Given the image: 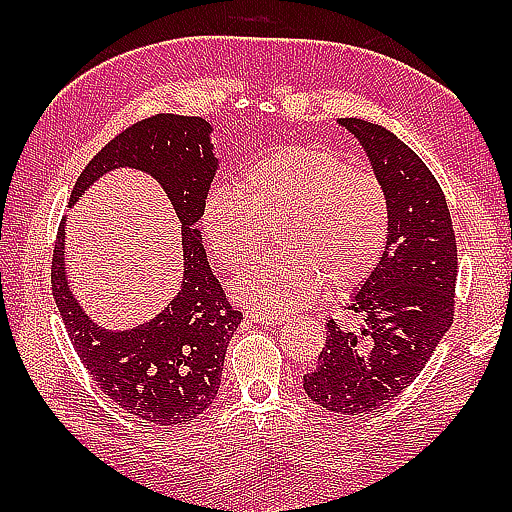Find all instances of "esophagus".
Here are the masks:
<instances>
[{
    "label": "esophagus",
    "instance_id": "34e87169",
    "mask_svg": "<svg viewBox=\"0 0 512 512\" xmlns=\"http://www.w3.org/2000/svg\"><path fill=\"white\" fill-rule=\"evenodd\" d=\"M246 319L259 325H270V328H277V325L284 321V317H275V314H257V312H246Z\"/></svg>",
    "mask_w": 512,
    "mask_h": 512
}]
</instances>
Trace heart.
Here are the masks:
<instances>
[{"mask_svg": "<svg viewBox=\"0 0 512 512\" xmlns=\"http://www.w3.org/2000/svg\"><path fill=\"white\" fill-rule=\"evenodd\" d=\"M387 193L374 173L347 167L328 149L286 145L248 162L239 191L215 187L202 202L200 228L211 255L242 273L279 224L275 246L233 286L239 303L264 314L295 312L328 290L365 279L383 255Z\"/></svg>", "mask_w": 512, "mask_h": 512, "instance_id": "1", "label": "heart"}]
</instances>
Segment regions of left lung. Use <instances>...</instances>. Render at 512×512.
I'll list each match as a JSON object with an SVG mask.
<instances>
[{
  "label": "left lung",
  "mask_w": 512,
  "mask_h": 512,
  "mask_svg": "<svg viewBox=\"0 0 512 512\" xmlns=\"http://www.w3.org/2000/svg\"><path fill=\"white\" fill-rule=\"evenodd\" d=\"M387 193V239L376 268L352 292L358 330L325 323L328 339L303 391L319 407L358 416L409 387L453 321L458 279L451 213L438 180L418 154L385 127L339 118Z\"/></svg>",
  "instance_id": "8db88e82"
}]
</instances>
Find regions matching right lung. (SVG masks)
I'll list each match as a JSON object with an SVG mask.
<instances>
[{
    "label": "right lung",
    "mask_w": 512,
    "mask_h": 512,
    "mask_svg": "<svg viewBox=\"0 0 512 512\" xmlns=\"http://www.w3.org/2000/svg\"><path fill=\"white\" fill-rule=\"evenodd\" d=\"M213 127L200 116L145 118L96 154L76 180L70 206L114 169L154 178L176 211L182 237V279L156 317L127 330L96 323L70 288L65 217L52 257V295L81 363L94 383L132 416L173 427L209 409L217 396L226 347L242 312L226 303L198 231L200 209L217 173Z\"/></svg>",
    "instance_id": "obj_1"
}]
</instances>
